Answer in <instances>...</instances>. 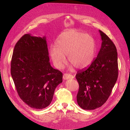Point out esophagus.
Returning <instances> with one entry per match:
<instances>
[{"label":"esophagus","instance_id":"obj_1","mask_svg":"<svg viewBox=\"0 0 130 130\" xmlns=\"http://www.w3.org/2000/svg\"><path fill=\"white\" fill-rule=\"evenodd\" d=\"M74 78V76L71 74H64L63 76V78L64 80H68V79H72Z\"/></svg>","mask_w":130,"mask_h":130}]
</instances>
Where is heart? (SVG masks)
<instances>
[{"instance_id":"heart-1","label":"heart","mask_w":130,"mask_h":130,"mask_svg":"<svg viewBox=\"0 0 130 130\" xmlns=\"http://www.w3.org/2000/svg\"><path fill=\"white\" fill-rule=\"evenodd\" d=\"M55 47L51 48L49 55L54 66L61 68L68 56L70 64L78 69L87 67L93 62L96 44L94 38L76 30H70L61 34Z\"/></svg>"}]
</instances>
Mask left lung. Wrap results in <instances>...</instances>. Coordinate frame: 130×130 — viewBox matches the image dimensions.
Returning <instances> with one entry per match:
<instances>
[{"label":"left lung","instance_id":"left-lung-1","mask_svg":"<svg viewBox=\"0 0 130 130\" xmlns=\"http://www.w3.org/2000/svg\"><path fill=\"white\" fill-rule=\"evenodd\" d=\"M99 31L102 43L97 57L76 75L79 84L77 102L85 110L96 109L106 103L118 76L116 47L107 35Z\"/></svg>","mask_w":130,"mask_h":130}]
</instances>
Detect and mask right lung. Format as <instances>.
Instances as JSON below:
<instances>
[{"label": "right lung", "instance_id": "right-lung-1", "mask_svg": "<svg viewBox=\"0 0 130 130\" xmlns=\"http://www.w3.org/2000/svg\"><path fill=\"white\" fill-rule=\"evenodd\" d=\"M49 61L45 36L25 34L15 45L11 76L19 97L31 108L48 106L55 88L62 82V73L54 69Z\"/></svg>", "mask_w": 130, "mask_h": 130}]
</instances>
